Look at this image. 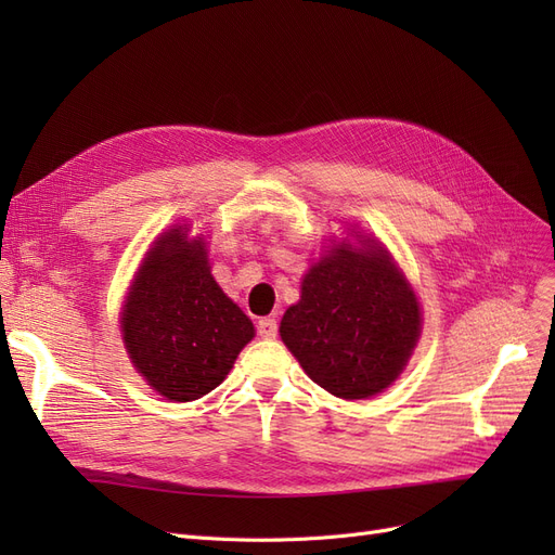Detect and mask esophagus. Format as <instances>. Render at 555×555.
<instances>
[{
    "label": "esophagus",
    "instance_id": "obj_1",
    "mask_svg": "<svg viewBox=\"0 0 555 555\" xmlns=\"http://www.w3.org/2000/svg\"><path fill=\"white\" fill-rule=\"evenodd\" d=\"M257 331L263 340H273L278 335V322L273 317H261L257 322Z\"/></svg>",
    "mask_w": 555,
    "mask_h": 555
}]
</instances>
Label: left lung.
<instances>
[{"mask_svg": "<svg viewBox=\"0 0 555 555\" xmlns=\"http://www.w3.org/2000/svg\"><path fill=\"white\" fill-rule=\"evenodd\" d=\"M365 245V243H363ZM422 331L416 296L382 245H340L317 261L280 335L328 393L361 400L386 389L405 367Z\"/></svg>", "mask_w": 555, "mask_h": 555, "instance_id": "1", "label": "left lung"}]
</instances>
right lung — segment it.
<instances>
[{
	"mask_svg": "<svg viewBox=\"0 0 555 555\" xmlns=\"http://www.w3.org/2000/svg\"><path fill=\"white\" fill-rule=\"evenodd\" d=\"M255 326L210 275L206 245L171 229L147 251L122 312V338L157 393L190 402L229 375Z\"/></svg>",
	"mask_w": 555,
	"mask_h": 555,
	"instance_id": "right-lung-1",
	"label": "right lung"
}]
</instances>
